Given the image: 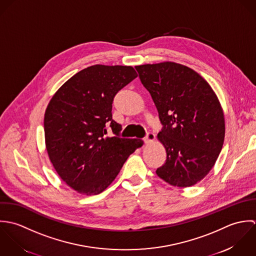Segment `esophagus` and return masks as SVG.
<instances>
[{"label": "esophagus", "mask_w": 256, "mask_h": 256, "mask_svg": "<svg viewBox=\"0 0 256 256\" xmlns=\"http://www.w3.org/2000/svg\"><path fill=\"white\" fill-rule=\"evenodd\" d=\"M154 140H155V134H154V132H148L146 136L144 138V142L146 144H150V142H154Z\"/></svg>", "instance_id": "1"}]
</instances>
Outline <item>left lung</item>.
Masks as SVG:
<instances>
[{
    "label": "left lung",
    "instance_id": "obj_1",
    "mask_svg": "<svg viewBox=\"0 0 256 256\" xmlns=\"http://www.w3.org/2000/svg\"><path fill=\"white\" fill-rule=\"evenodd\" d=\"M136 69L162 124L157 138L167 156L157 176L175 187L195 185L212 168L224 144L220 104L204 78L187 66L162 62Z\"/></svg>",
    "mask_w": 256,
    "mask_h": 256
}]
</instances>
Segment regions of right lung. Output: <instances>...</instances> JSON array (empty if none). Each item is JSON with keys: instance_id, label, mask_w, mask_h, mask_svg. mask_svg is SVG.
<instances>
[{"instance_id": "right-lung-1", "label": "right lung", "mask_w": 256, "mask_h": 256, "mask_svg": "<svg viewBox=\"0 0 256 256\" xmlns=\"http://www.w3.org/2000/svg\"><path fill=\"white\" fill-rule=\"evenodd\" d=\"M138 77L132 66L93 65L54 94L44 114L46 144L61 179L80 194L97 195L114 180L144 142L120 136L112 120L116 93ZM108 130L113 136L106 137Z\"/></svg>"}]
</instances>
